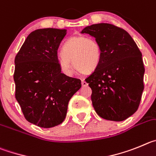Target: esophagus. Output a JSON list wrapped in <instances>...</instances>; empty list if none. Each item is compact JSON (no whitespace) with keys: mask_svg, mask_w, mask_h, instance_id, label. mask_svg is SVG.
I'll list each match as a JSON object with an SVG mask.
<instances>
[{"mask_svg":"<svg viewBox=\"0 0 156 156\" xmlns=\"http://www.w3.org/2000/svg\"><path fill=\"white\" fill-rule=\"evenodd\" d=\"M81 85H82V86H87V85H88V83H87L85 80H81Z\"/></svg>","mask_w":156,"mask_h":156,"instance_id":"obj_1","label":"esophagus"}]
</instances>
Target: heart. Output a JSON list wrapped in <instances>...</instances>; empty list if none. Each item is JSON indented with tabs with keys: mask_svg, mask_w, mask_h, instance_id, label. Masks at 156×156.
I'll return each mask as SVG.
<instances>
[{
	"mask_svg": "<svg viewBox=\"0 0 156 156\" xmlns=\"http://www.w3.org/2000/svg\"><path fill=\"white\" fill-rule=\"evenodd\" d=\"M101 48L95 39L79 35L70 38L64 43L59 57V64L64 73L70 75L75 68L82 74H89L100 62Z\"/></svg>",
	"mask_w": 156,
	"mask_h": 156,
	"instance_id": "b5f03b06",
	"label": "heart"
}]
</instances>
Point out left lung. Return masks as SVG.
<instances>
[{"mask_svg": "<svg viewBox=\"0 0 156 156\" xmlns=\"http://www.w3.org/2000/svg\"><path fill=\"white\" fill-rule=\"evenodd\" d=\"M81 33L95 37L101 48L99 65L85 78L95 112L105 120H126L138 109L144 90L141 51L127 31L112 24H94Z\"/></svg>", "mask_w": 156, "mask_h": 156, "instance_id": "left-lung-1", "label": "left lung"}]
</instances>
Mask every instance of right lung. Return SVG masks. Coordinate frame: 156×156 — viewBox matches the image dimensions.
Returning a JSON list of instances; mask_svg holds the SVG:
<instances>
[{"label": "right lung", "mask_w": 156, "mask_h": 156, "mask_svg": "<svg viewBox=\"0 0 156 156\" xmlns=\"http://www.w3.org/2000/svg\"><path fill=\"white\" fill-rule=\"evenodd\" d=\"M66 29H40L28 36L15 59V99L25 118L40 127L61 124L81 80L61 72L57 50Z\"/></svg>", "instance_id": "add662e5"}]
</instances>
